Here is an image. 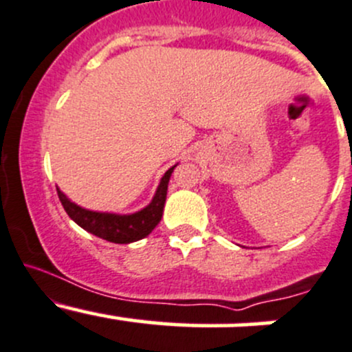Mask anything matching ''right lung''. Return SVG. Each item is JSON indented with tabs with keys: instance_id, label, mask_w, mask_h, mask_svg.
Segmentation results:
<instances>
[{
	"instance_id": "right-lung-1",
	"label": "right lung",
	"mask_w": 352,
	"mask_h": 352,
	"mask_svg": "<svg viewBox=\"0 0 352 352\" xmlns=\"http://www.w3.org/2000/svg\"><path fill=\"white\" fill-rule=\"evenodd\" d=\"M173 166L166 175L162 176L161 184H159L155 197L152 198L151 204L144 208V210L137 212L131 215H116V214H106V212H92L85 210V208L78 207L76 204L69 201L61 191L58 190L59 201H61L63 208L66 214L85 231L92 232L97 238H102L111 243H120V245H126V243L138 241V239L145 238L154 231L155 226L161 222L162 210H164L166 195H168V183L171 177Z\"/></svg>"
}]
</instances>
